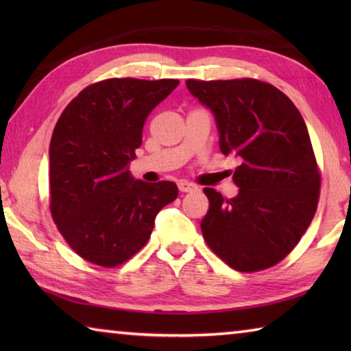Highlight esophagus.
I'll list each match as a JSON object with an SVG mask.
<instances>
[{"mask_svg": "<svg viewBox=\"0 0 351 351\" xmlns=\"http://www.w3.org/2000/svg\"><path fill=\"white\" fill-rule=\"evenodd\" d=\"M178 189H180L181 192L187 193V192H193V190H197L198 187L195 186V184L189 182V181H180V182H178Z\"/></svg>", "mask_w": 351, "mask_h": 351, "instance_id": "obj_1", "label": "esophagus"}]
</instances>
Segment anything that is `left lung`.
I'll use <instances>...</instances> for the list:
<instances>
[{
    "label": "left lung",
    "instance_id": "8db88e82",
    "mask_svg": "<svg viewBox=\"0 0 351 351\" xmlns=\"http://www.w3.org/2000/svg\"><path fill=\"white\" fill-rule=\"evenodd\" d=\"M186 85L215 116L221 152L240 161L235 198L204 189L207 246L232 269H268L297 246L317 209L320 171L304 117L280 90L257 79Z\"/></svg>",
    "mask_w": 351,
    "mask_h": 351
}]
</instances>
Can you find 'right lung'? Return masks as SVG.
Masks as SVG:
<instances>
[{
    "label": "right lung",
    "mask_w": 351,
    "mask_h": 351,
    "mask_svg": "<svg viewBox=\"0 0 351 351\" xmlns=\"http://www.w3.org/2000/svg\"><path fill=\"white\" fill-rule=\"evenodd\" d=\"M180 80L106 79L63 110L49 145V210L82 258L114 268L147 245L158 212L178 197L171 181L134 180L128 162L148 114Z\"/></svg>",
    "instance_id": "right-lung-1"
}]
</instances>
